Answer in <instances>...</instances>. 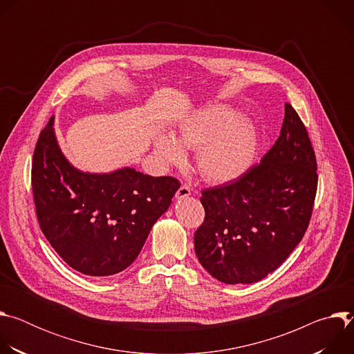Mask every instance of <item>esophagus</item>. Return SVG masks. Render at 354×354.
<instances>
[{
	"label": "esophagus",
	"mask_w": 354,
	"mask_h": 354,
	"mask_svg": "<svg viewBox=\"0 0 354 354\" xmlns=\"http://www.w3.org/2000/svg\"><path fill=\"white\" fill-rule=\"evenodd\" d=\"M190 187L189 186H186V185H182L179 189H178V192H176V198L178 200H182V198H186V197H189L190 196Z\"/></svg>",
	"instance_id": "esophagus-1"
}]
</instances>
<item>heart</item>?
<instances>
[{
  "mask_svg": "<svg viewBox=\"0 0 354 354\" xmlns=\"http://www.w3.org/2000/svg\"><path fill=\"white\" fill-rule=\"evenodd\" d=\"M259 145L258 130L249 119L236 116L227 105L201 109L185 119L176 138L162 134L156 140V154L168 165L186 162L185 149L197 151V169L217 185L242 178L254 164Z\"/></svg>",
  "mask_w": 354,
  "mask_h": 354,
  "instance_id": "obj_1",
  "label": "heart"
}]
</instances>
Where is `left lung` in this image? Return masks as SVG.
<instances>
[{
    "mask_svg": "<svg viewBox=\"0 0 354 354\" xmlns=\"http://www.w3.org/2000/svg\"><path fill=\"white\" fill-rule=\"evenodd\" d=\"M317 158L290 104L280 136L242 178L201 192L206 217L194 234L198 262L225 284H249L276 270L304 236L314 207Z\"/></svg>",
    "mask_w": 354,
    "mask_h": 354,
    "instance_id": "1",
    "label": "left lung"
}]
</instances>
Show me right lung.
<instances>
[{
    "mask_svg": "<svg viewBox=\"0 0 354 354\" xmlns=\"http://www.w3.org/2000/svg\"><path fill=\"white\" fill-rule=\"evenodd\" d=\"M53 126L55 116L40 131L32 162L40 230L74 270L93 277L120 273L136 261L180 183L130 167L82 172L62 153Z\"/></svg>",
    "mask_w": 354,
    "mask_h": 354,
    "instance_id": "1",
    "label": "right lung"
}]
</instances>
